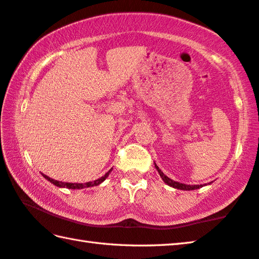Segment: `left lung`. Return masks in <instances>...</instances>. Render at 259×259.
I'll return each mask as SVG.
<instances>
[{"label":"left lung","instance_id":"8db88e82","mask_svg":"<svg viewBox=\"0 0 259 259\" xmlns=\"http://www.w3.org/2000/svg\"><path fill=\"white\" fill-rule=\"evenodd\" d=\"M155 167L157 168V171H158V173H159V176L162 177V179H163V181L165 182V183H167L168 186H171V187H173V188H177V189H181V190H195V189H198V188H200L201 186H189V185H183V183H180V182H177V181H173V180H171L170 178H167L165 175H164V173L159 170L158 168V166L156 165V164H155Z\"/></svg>","mask_w":259,"mask_h":259}]
</instances>
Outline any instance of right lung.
Listing matches in <instances>:
<instances>
[{
  "mask_svg": "<svg viewBox=\"0 0 259 259\" xmlns=\"http://www.w3.org/2000/svg\"><path fill=\"white\" fill-rule=\"evenodd\" d=\"M111 171H112V168H111V170H110L109 172L106 173L105 176H103L102 178L97 179V180H95V181H91V182H86V183L61 182V181H58V180H54V179H51V178H49L48 176H44V175H43V176H44L45 179H48V180H49L50 182L54 183V185L58 186V187H61V188H69V189H82V188H88V187H93V186H98V185H100V183H102L103 181H104L107 177H109Z\"/></svg>",
  "mask_w": 259,
  "mask_h": 259,
  "instance_id": "add662e5",
  "label": "right lung"
}]
</instances>
